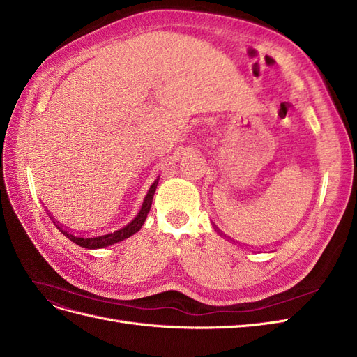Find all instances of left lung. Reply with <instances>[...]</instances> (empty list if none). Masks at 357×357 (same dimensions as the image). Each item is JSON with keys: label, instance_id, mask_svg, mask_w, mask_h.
I'll list each match as a JSON object with an SVG mask.
<instances>
[{"label": "left lung", "instance_id": "1", "mask_svg": "<svg viewBox=\"0 0 357 357\" xmlns=\"http://www.w3.org/2000/svg\"><path fill=\"white\" fill-rule=\"evenodd\" d=\"M225 236H226V235H225Z\"/></svg>", "mask_w": 357, "mask_h": 357}]
</instances>
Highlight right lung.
<instances>
[{
	"instance_id": "right-lung-1",
	"label": "right lung",
	"mask_w": 357,
	"mask_h": 357,
	"mask_svg": "<svg viewBox=\"0 0 357 357\" xmlns=\"http://www.w3.org/2000/svg\"><path fill=\"white\" fill-rule=\"evenodd\" d=\"M156 186H158V180L153 183L152 186H150L147 195L144 198V202L142 205V210H139V213L137 214V218L132 222H129L126 226H123L122 229L114 231L112 234H105V235L92 236V238H88V236H79V235L71 234L70 231H67V228H62V225H56L55 220H53V223L56 225V228L63 235H66L68 240H71L73 243H75V244L80 245V247H84V248H102V247H107V245L116 244L119 241H123V240L129 238V236L134 235L135 232H138L139 229H142V226L146 222V218H147V214L150 211V207H152V201H153V195H155V192H156Z\"/></svg>"
}]
</instances>
